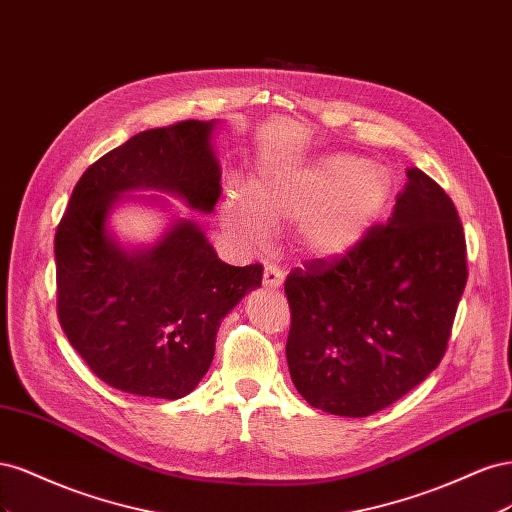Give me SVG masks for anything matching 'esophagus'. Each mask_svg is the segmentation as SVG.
<instances>
[{"label":"esophagus","instance_id":"esophagus-1","mask_svg":"<svg viewBox=\"0 0 512 512\" xmlns=\"http://www.w3.org/2000/svg\"><path fill=\"white\" fill-rule=\"evenodd\" d=\"M262 282L267 288H280L284 284V273L280 267L265 265V275H262Z\"/></svg>","mask_w":512,"mask_h":512}]
</instances>
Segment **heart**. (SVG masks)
Here are the masks:
<instances>
[{
	"label": "heart",
	"instance_id": "b5f03b06",
	"mask_svg": "<svg viewBox=\"0 0 512 512\" xmlns=\"http://www.w3.org/2000/svg\"><path fill=\"white\" fill-rule=\"evenodd\" d=\"M393 179L378 164L331 156L262 175L250 188L226 194L224 224L247 243L267 239V224L297 222L299 250L337 258L354 250L389 209Z\"/></svg>",
	"mask_w": 512,
	"mask_h": 512
}]
</instances>
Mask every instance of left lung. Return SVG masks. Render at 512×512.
I'll list each match as a JSON object with an SVG mask.
<instances>
[{"label":"left lung","instance_id":"8db88e82","mask_svg":"<svg viewBox=\"0 0 512 512\" xmlns=\"http://www.w3.org/2000/svg\"><path fill=\"white\" fill-rule=\"evenodd\" d=\"M386 224L344 256L292 269L286 361L309 406L363 418L395 404L438 367L468 282L453 200L423 170Z\"/></svg>","mask_w":512,"mask_h":512}]
</instances>
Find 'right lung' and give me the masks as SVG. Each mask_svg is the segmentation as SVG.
Masks as SVG:
<instances>
[{
	"label": "right lung",
	"mask_w": 512,
	"mask_h": 512,
	"mask_svg": "<svg viewBox=\"0 0 512 512\" xmlns=\"http://www.w3.org/2000/svg\"><path fill=\"white\" fill-rule=\"evenodd\" d=\"M213 121H179L132 136L91 164L55 232L57 316L72 348L117 391L179 399L207 374L222 318L262 284V265L232 267L194 222L147 252L108 237L119 192L153 188L213 211L222 194Z\"/></svg>",
	"instance_id": "1"
}]
</instances>
